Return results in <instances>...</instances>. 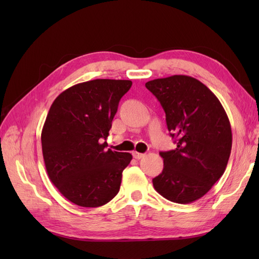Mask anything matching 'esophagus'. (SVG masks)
<instances>
[{"mask_svg":"<svg viewBox=\"0 0 259 259\" xmlns=\"http://www.w3.org/2000/svg\"><path fill=\"white\" fill-rule=\"evenodd\" d=\"M133 156H134L135 159H138V160H139V159H142V158L145 157V153H140V152L134 151V152H133Z\"/></svg>","mask_w":259,"mask_h":259,"instance_id":"34e87169","label":"esophagus"}]
</instances>
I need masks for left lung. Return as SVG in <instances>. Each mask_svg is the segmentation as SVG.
Instances as JSON below:
<instances>
[{
  "label": "left lung",
  "instance_id": "obj_1",
  "mask_svg": "<svg viewBox=\"0 0 259 259\" xmlns=\"http://www.w3.org/2000/svg\"><path fill=\"white\" fill-rule=\"evenodd\" d=\"M146 88L166 112L175 150L161 151L162 172L152 179L157 192L177 203L199 199L227 167L232 128L221 101L199 80L171 75L148 81Z\"/></svg>",
  "mask_w": 259,
  "mask_h": 259
}]
</instances>
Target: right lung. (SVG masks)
<instances>
[{
  "label": "right lung",
  "instance_id": "add662e5",
  "mask_svg": "<svg viewBox=\"0 0 259 259\" xmlns=\"http://www.w3.org/2000/svg\"><path fill=\"white\" fill-rule=\"evenodd\" d=\"M130 80L97 79L69 88L49 110L41 134L49 178L71 202L100 207L118 194L133 156L107 149L109 130Z\"/></svg>",
  "mask_w": 259,
  "mask_h": 259
}]
</instances>
